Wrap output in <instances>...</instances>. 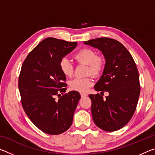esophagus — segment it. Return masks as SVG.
Wrapping results in <instances>:
<instances>
[{
  "label": "esophagus",
  "instance_id": "34e87169",
  "mask_svg": "<svg viewBox=\"0 0 155 155\" xmlns=\"http://www.w3.org/2000/svg\"><path fill=\"white\" fill-rule=\"evenodd\" d=\"M81 97H82V98H83V97L87 96V94H86L85 93H81Z\"/></svg>",
  "mask_w": 155,
  "mask_h": 155
}]
</instances>
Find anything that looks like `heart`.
I'll return each instance as SVG.
<instances>
[{"instance_id": "1", "label": "heart", "mask_w": 155, "mask_h": 155, "mask_svg": "<svg viewBox=\"0 0 155 155\" xmlns=\"http://www.w3.org/2000/svg\"><path fill=\"white\" fill-rule=\"evenodd\" d=\"M74 57L78 64L87 65L85 74H91L98 77L101 76L105 69L106 59L103 54H96L93 49L83 48L74 54ZM59 68L61 72L68 77H72L74 72V65L66 57L62 58L59 61ZM93 84L91 76L84 78H76L69 83L71 90L85 92Z\"/></svg>"}]
</instances>
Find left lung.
Listing matches in <instances>:
<instances>
[{
	"instance_id": "obj_1",
	"label": "left lung",
	"mask_w": 155,
	"mask_h": 155,
	"mask_svg": "<svg viewBox=\"0 0 155 155\" xmlns=\"http://www.w3.org/2000/svg\"><path fill=\"white\" fill-rule=\"evenodd\" d=\"M85 44L102 51L106 59L103 75L94 86L96 91H108L109 96L90 94L94 122L105 131L120 129L130 121L135 111L140 94L139 72L128 50L114 39L101 38Z\"/></svg>"
}]
</instances>
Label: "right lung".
Here are the masks:
<instances>
[{"label":"right lung","instance_id":"obj_1","mask_svg":"<svg viewBox=\"0 0 155 155\" xmlns=\"http://www.w3.org/2000/svg\"><path fill=\"white\" fill-rule=\"evenodd\" d=\"M77 45V41L46 38L28 53L21 68L18 87L22 107L31 121L47 134H61L72 124L81 95L77 91L64 94L66 78L59 61Z\"/></svg>","mask_w":155,"mask_h":155}]
</instances>
